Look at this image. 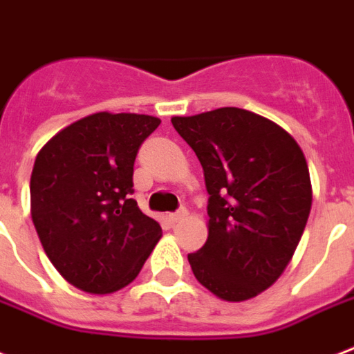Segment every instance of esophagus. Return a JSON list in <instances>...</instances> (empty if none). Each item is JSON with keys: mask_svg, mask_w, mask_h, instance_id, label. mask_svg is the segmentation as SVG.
<instances>
[{"mask_svg": "<svg viewBox=\"0 0 354 354\" xmlns=\"http://www.w3.org/2000/svg\"><path fill=\"white\" fill-rule=\"evenodd\" d=\"M185 215H187V209H185V207H180L178 212H174V213H171V215H169V219H171L172 223H178V221H182Z\"/></svg>", "mask_w": 354, "mask_h": 354, "instance_id": "obj_1", "label": "esophagus"}]
</instances>
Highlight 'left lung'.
<instances>
[{
	"label": "left lung",
	"instance_id": "8db88e82",
	"mask_svg": "<svg viewBox=\"0 0 354 354\" xmlns=\"http://www.w3.org/2000/svg\"><path fill=\"white\" fill-rule=\"evenodd\" d=\"M207 189V241L187 254L213 295L239 303L284 273L312 207L303 150L288 131L239 107L172 117Z\"/></svg>",
	"mask_w": 354,
	"mask_h": 354
}]
</instances>
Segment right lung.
I'll list each match as a JSON object with an SVG mask.
<instances>
[{"mask_svg": "<svg viewBox=\"0 0 354 354\" xmlns=\"http://www.w3.org/2000/svg\"><path fill=\"white\" fill-rule=\"evenodd\" d=\"M161 120L94 113L46 142L31 172V217L53 267L87 293L128 286L161 237L139 209L133 163Z\"/></svg>", "mask_w": 354, "mask_h": 354, "instance_id": "add662e5", "label": "right lung"}]
</instances>
